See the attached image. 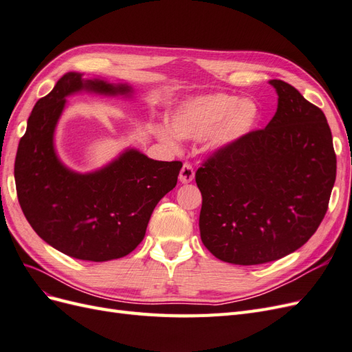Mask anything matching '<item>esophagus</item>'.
<instances>
[{
  "label": "esophagus",
  "mask_w": 352,
  "mask_h": 352,
  "mask_svg": "<svg viewBox=\"0 0 352 352\" xmlns=\"http://www.w3.org/2000/svg\"><path fill=\"white\" fill-rule=\"evenodd\" d=\"M194 176H195V172H194L192 166L185 163L182 166V170H180V173H179V180H180V182H182V184H190L194 180Z\"/></svg>",
  "instance_id": "obj_1"
}]
</instances>
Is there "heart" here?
Segmentation results:
<instances>
[{"label": "heart", "mask_w": 352, "mask_h": 352, "mask_svg": "<svg viewBox=\"0 0 352 352\" xmlns=\"http://www.w3.org/2000/svg\"><path fill=\"white\" fill-rule=\"evenodd\" d=\"M261 120L260 105L232 94H208L180 102L168 116L166 126L155 129L157 140L177 150L179 140L198 141L207 138L212 153L229 151L248 138Z\"/></svg>", "instance_id": "obj_1"}]
</instances>
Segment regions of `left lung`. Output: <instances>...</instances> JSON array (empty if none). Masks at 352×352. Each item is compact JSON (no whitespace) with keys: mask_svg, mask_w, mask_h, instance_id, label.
I'll return each instance as SVG.
<instances>
[{"mask_svg":"<svg viewBox=\"0 0 352 352\" xmlns=\"http://www.w3.org/2000/svg\"><path fill=\"white\" fill-rule=\"evenodd\" d=\"M269 83L278 94L269 124L195 175L201 241L230 264L269 263L301 248L320 226L336 179L324 113L292 85Z\"/></svg>","mask_w":352,"mask_h":352,"instance_id":"8db88e82","label":"left lung"}]
</instances>
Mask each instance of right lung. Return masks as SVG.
Wrapping results in <instances>:
<instances>
[{
    "instance_id": "1",
    "label": "right lung",
    "mask_w": 352,
    "mask_h": 352,
    "mask_svg": "<svg viewBox=\"0 0 352 352\" xmlns=\"http://www.w3.org/2000/svg\"><path fill=\"white\" fill-rule=\"evenodd\" d=\"M82 92L133 98L124 80L78 72L61 76L29 116L14 163L16 189L29 225L52 248L78 260L110 261L141 243L158 201L176 186L182 163L157 162L129 146L91 172L70 168L57 153L56 131L67 98Z\"/></svg>"
}]
</instances>
